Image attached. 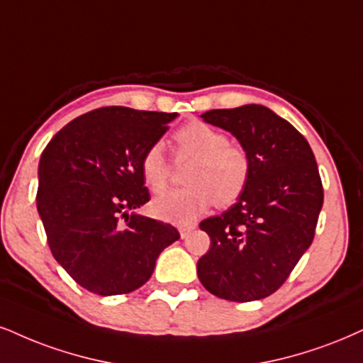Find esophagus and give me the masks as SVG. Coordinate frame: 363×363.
Returning <instances> with one entry per match:
<instances>
[{
	"mask_svg": "<svg viewBox=\"0 0 363 363\" xmlns=\"http://www.w3.org/2000/svg\"><path fill=\"white\" fill-rule=\"evenodd\" d=\"M194 229H195V225H182L178 230H180V237H182V239H186V237H189V234H190V232L194 230Z\"/></svg>",
	"mask_w": 363,
	"mask_h": 363,
	"instance_id": "obj_1",
	"label": "esophagus"
}]
</instances>
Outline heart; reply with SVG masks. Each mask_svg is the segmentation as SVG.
Wrapping results in <instances>:
<instances>
[{
	"label": "heart",
	"instance_id": "1",
	"mask_svg": "<svg viewBox=\"0 0 363 363\" xmlns=\"http://www.w3.org/2000/svg\"><path fill=\"white\" fill-rule=\"evenodd\" d=\"M178 156L191 158L186 168L189 186L155 200L151 208L161 220L191 223L210 205L227 207L242 196L250 178V158L242 146L232 145L218 129L202 121H191L174 133ZM143 180L153 194L167 191L168 161L163 146L155 143L141 158Z\"/></svg>",
	"mask_w": 363,
	"mask_h": 363
}]
</instances>
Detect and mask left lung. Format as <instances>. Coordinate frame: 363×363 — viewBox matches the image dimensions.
<instances>
[{
    "mask_svg": "<svg viewBox=\"0 0 363 363\" xmlns=\"http://www.w3.org/2000/svg\"><path fill=\"white\" fill-rule=\"evenodd\" d=\"M200 118L235 136L250 158V178L237 203L200 222L210 249L196 274L218 298L256 301L281 288L313 242L323 205L318 164L305 136L266 106Z\"/></svg>",
    "mask_w": 363,
    "mask_h": 363,
    "instance_id": "1",
    "label": "left lung"
}]
</instances>
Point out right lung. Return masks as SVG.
<instances>
[{
    "instance_id": "right-lung-1",
    "label": "right lung",
    "mask_w": 363,
    "mask_h": 363,
    "mask_svg": "<svg viewBox=\"0 0 363 363\" xmlns=\"http://www.w3.org/2000/svg\"><path fill=\"white\" fill-rule=\"evenodd\" d=\"M177 116L101 107L70 121L43 150L38 216L55 261L91 293L141 288L161 250L180 239L169 223L134 212L150 200L143 155Z\"/></svg>"
}]
</instances>
